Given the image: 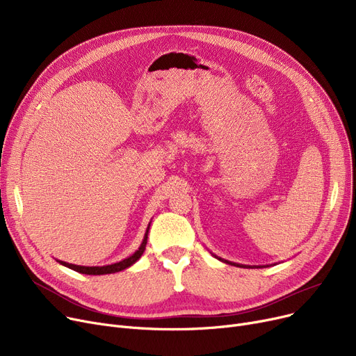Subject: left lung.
<instances>
[{
    "label": "left lung",
    "mask_w": 356,
    "mask_h": 356,
    "mask_svg": "<svg viewBox=\"0 0 356 356\" xmlns=\"http://www.w3.org/2000/svg\"><path fill=\"white\" fill-rule=\"evenodd\" d=\"M225 263H228V264H232V263H229V261H225ZM234 266H235V264H234ZM239 267H241V266H239Z\"/></svg>",
    "instance_id": "obj_1"
}]
</instances>
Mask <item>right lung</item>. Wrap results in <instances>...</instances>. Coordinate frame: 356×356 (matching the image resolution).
<instances>
[{
  "label": "right lung",
  "instance_id": "add662e5",
  "mask_svg": "<svg viewBox=\"0 0 356 356\" xmlns=\"http://www.w3.org/2000/svg\"><path fill=\"white\" fill-rule=\"evenodd\" d=\"M148 229L149 227L147 228V232H145V236L143 239V244L140 245V248L125 259L120 261V263H115V264H111V266H104V267H83V266H74V264H69V263H65V261H59V263L70 270H74L78 273H82V274H89V275H101V274H111V273H118V271H122L125 268H128L129 266H133L136 261L143 255L144 250H145V245H147V235H148Z\"/></svg>",
  "mask_w": 356,
  "mask_h": 356
}]
</instances>
